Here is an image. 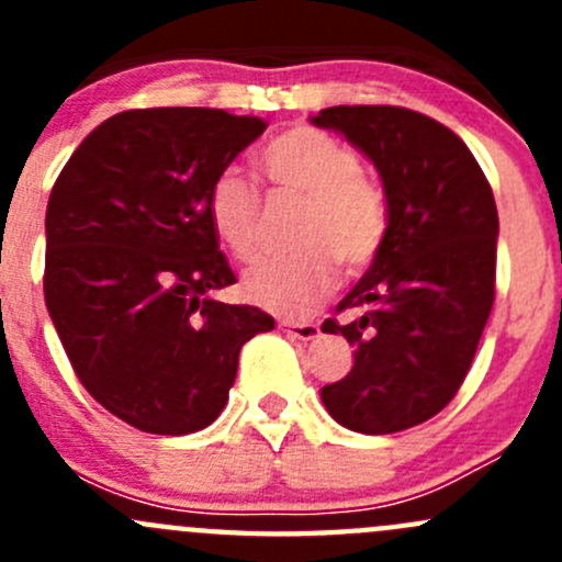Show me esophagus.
Segmentation results:
<instances>
[{
    "instance_id": "obj_1",
    "label": "esophagus",
    "mask_w": 562,
    "mask_h": 562,
    "mask_svg": "<svg viewBox=\"0 0 562 562\" xmlns=\"http://www.w3.org/2000/svg\"><path fill=\"white\" fill-rule=\"evenodd\" d=\"M280 328L282 331H288V337L293 339H315L317 334H321V326L317 323H296V321H280Z\"/></svg>"
}]
</instances>
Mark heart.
Instances as JSON below:
<instances>
[{
  "label": "heart",
  "instance_id": "1",
  "mask_svg": "<svg viewBox=\"0 0 562 562\" xmlns=\"http://www.w3.org/2000/svg\"><path fill=\"white\" fill-rule=\"evenodd\" d=\"M260 171L277 195L304 201L293 231L296 255L266 260L245 277V296L277 315H304L345 277H359L389 236L386 192L361 173V157L326 130L299 124L260 151ZM206 220L217 241L241 263L258 258L260 198L234 168L220 171L206 192Z\"/></svg>",
  "mask_w": 562,
  "mask_h": 562
}]
</instances>
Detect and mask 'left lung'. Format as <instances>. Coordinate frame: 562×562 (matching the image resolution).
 I'll return each instance as SVG.
<instances>
[{
	"mask_svg": "<svg viewBox=\"0 0 562 562\" xmlns=\"http://www.w3.org/2000/svg\"><path fill=\"white\" fill-rule=\"evenodd\" d=\"M383 179L389 236L323 331L353 345V370L321 389L334 422L391 435L438 416L462 386L495 302L497 206L475 157L446 124L400 105H334Z\"/></svg>",
	"mask_w": 562,
	"mask_h": 562,
	"instance_id": "left-lung-1",
	"label": "left lung"
}]
</instances>
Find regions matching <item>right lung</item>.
I'll list each match as a JSON object with an SVG mask.
<instances>
[{
	"label": "right lung",
	"instance_id": "obj_1",
	"mask_svg": "<svg viewBox=\"0 0 562 562\" xmlns=\"http://www.w3.org/2000/svg\"><path fill=\"white\" fill-rule=\"evenodd\" d=\"M266 130L220 108L105 119L45 212V307L83 389L130 427L187 435L228 402L239 350L274 317L225 304L236 282L206 220L212 179Z\"/></svg>",
	"mask_w": 562,
	"mask_h": 562
}]
</instances>
